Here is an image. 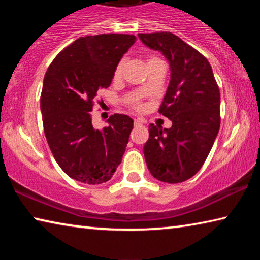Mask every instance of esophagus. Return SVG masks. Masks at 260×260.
Here are the masks:
<instances>
[{
    "label": "esophagus",
    "mask_w": 260,
    "mask_h": 260,
    "mask_svg": "<svg viewBox=\"0 0 260 260\" xmlns=\"http://www.w3.org/2000/svg\"><path fill=\"white\" fill-rule=\"evenodd\" d=\"M142 124H143V120L140 119V118H136V119H134V126L142 125Z\"/></svg>",
    "instance_id": "34e87169"
}]
</instances>
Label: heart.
Instances as JSON below:
<instances>
[{"label":"heart","instance_id":"obj_1","mask_svg":"<svg viewBox=\"0 0 260 260\" xmlns=\"http://www.w3.org/2000/svg\"><path fill=\"white\" fill-rule=\"evenodd\" d=\"M156 61H161L159 58H157V57H155V56H150L148 58V65L149 64H151V63H156ZM122 69H124V61H119V63L117 64V67H116V69H114V73H113V78L116 79V80H118V79H120V77H121V74H122ZM141 90L142 91H146L147 90V85H143L142 87H141ZM136 107L139 108V105L138 104H135Z\"/></svg>","mask_w":260,"mask_h":260}]
</instances>
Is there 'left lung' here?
Listing matches in <instances>:
<instances>
[{"label": "left lung", "instance_id": "8db88e82", "mask_svg": "<svg viewBox=\"0 0 260 260\" xmlns=\"http://www.w3.org/2000/svg\"><path fill=\"white\" fill-rule=\"evenodd\" d=\"M144 46L164 55L171 80L159 108L171 128L150 124L143 147L153 178L179 183L193 177L209 156L220 128V91L205 57L177 35L140 33Z\"/></svg>", "mask_w": 260, "mask_h": 260}]
</instances>
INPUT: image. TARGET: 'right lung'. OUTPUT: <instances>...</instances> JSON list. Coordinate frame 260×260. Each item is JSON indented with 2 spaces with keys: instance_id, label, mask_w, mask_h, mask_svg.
I'll return each mask as SVG.
<instances>
[{
  "instance_id": "add662e5",
  "label": "right lung",
  "mask_w": 260,
  "mask_h": 260,
  "mask_svg": "<svg viewBox=\"0 0 260 260\" xmlns=\"http://www.w3.org/2000/svg\"><path fill=\"white\" fill-rule=\"evenodd\" d=\"M129 34L79 38L60 51L43 79V129L57 164L70 178L87 184L109 181L121 162L133 119L114 113L102 131L90 111L98 91L111 85L114 69L134 45Z\"/></svg>"
}]
</instances>
